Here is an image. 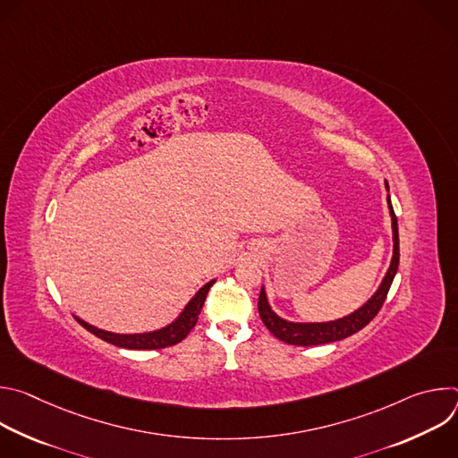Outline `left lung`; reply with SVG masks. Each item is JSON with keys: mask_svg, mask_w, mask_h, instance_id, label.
<instances>
[{"mask_svg": "<svg viewBox=\"0 0 458 458\" xmlns=\"http://www.w3.org/2000/svg\"><path fill=\"white\" fill-rule=\"evenodd\" d=\"M386 190H389L387 182H386ZM387 208H389V216H391V230H394V257H391L389 268L378 286V290L353 313L337 318V320H328V322H292L286 320L283 317H279L267 297L265 286L260 288L259 293V315L263 318L265 326L270 330V334H274V337H277L279 341L286 343V344H293V346H317V344H328V343H335V341H343L353 334H357L359 330H362L364 326L378 313V310L382 308L386 295L389 292L391 283L395 279L397 268H399V225H397V216L394 212V207H391V199L387 195Z\"/></svg>", "mask_w": 458, "mask_h": 458, "instance_id": "1", "label": "left lung"}]
</instances>
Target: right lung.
<instances>
[{"label":"right lung","instance_id":"right-lung-1","mask_svg":"<svg viewBox=\"0 0 458 458\" xmlns=\"http://www.w3.org/2000/svg\"><path fill=\"white\" fill-rule=\"evenodd\" d=\"M214 283H216V279L207 283L198 293H195L175 320L166 324L165 328H159V330H154V332H147V334H112V332H105V330L96 328V326L85 322L80 317H76V320L83 326L85 330H89L96 337H99V339H103V341H106L114 346H119V348H128V350H161V348H168V346H174V344L181 343L190 334V330L193 328L195 322H198V318H199L201 308H203L205 299H207Z\"/></svg>","mask_w":458,"mask_h":458}]
</instances>
